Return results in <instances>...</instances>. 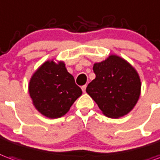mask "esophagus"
I'll list each match as a JSON object with an SVG mask.
<instances>
[{
	"label": "esophagus",
	"instance_id": "esophagus-1",
	"mask_svg": "<svg viewBox=\"0 0 160 160\" xmlns=\"http://www.w3.org/2000/svg\"><path fill=\"white\" fill-rule=\"evenodd\" d=\"M86 88H87V85H84V86H82V87H81V89H82L83 92H86Z\"/></svg>",
	"mask_w": 160,
	"mask_h": 160
}]
</instances>
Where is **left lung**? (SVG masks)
I'll list each match as a JSON object with an SVG mask.
<instances>
[{
    "instance_id": "1",
    "label": "left lung",
    "mask_w": 160,
    "mask_h": 160,
    "mask_svg": "<svg viewBox=\"0 0 160 160\" xmlns=\"http://www.w3.org/2000/svg\"><path fill=\"white\" fill-rule=\"evenodd\" d=\"M95 79L86 91L102 113L118 119L129 113L138 102L141 82L138 72L121 57L111 54L93 65Z\"/></svg>"
}]
</instances>
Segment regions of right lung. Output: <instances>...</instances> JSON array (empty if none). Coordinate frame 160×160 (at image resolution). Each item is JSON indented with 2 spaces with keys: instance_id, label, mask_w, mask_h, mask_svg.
I'll use <instances>...</instances> for the list:
<instances>
[{
  "instance_id": "add662e5",
  "label": "right lung",
  "mask_w": 160,
  "mask_h": 160,
  "mask_svg": "<svg viewBox=\"0 0 160 160\" xmlns=\"http://www.w3.org/2000/svg\"><path fill=\"white\" fill-rule=\"evenodd\" d=\"M28 92L34 107L49 119L64 116L81 94L64 61H45L33 72Z\"/></svg>"
}]
</instances>
